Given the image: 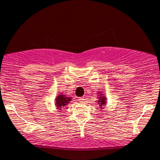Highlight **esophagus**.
Returning a JSON list of instances; mask_svg holds the SVG:
<instances>
[{"label": "esophagus", "instance_id": "esophagus-1", "mask_svg": "<svg viewBox=\"0 0 160 160\" xmlns=\"http://www.w3.org/2000/svg\"><path fill=\"white\" fill-rule=\"evenodd\" d=\"M84 100H85L84 97H80V98H78V101H79L80 102L82 103V102H83V101H84Z\"/></svg>", "mask_w": 160, "mask_h": 160}]
</instances>
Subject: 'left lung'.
<instances>
[{
    "instance_id": "obj_1",
    "label": "left lung",
    "mask_w": 160,
    "mask_h": 160,
    "mask_svg": "<svg viewBox=\"0 0 160 160\" xmlns=\"http://www.w3.org/2000/svg\"><path fill=\"white\" fill-rule=\"evenodd\" d=\"M100 92H98V97H97L98 98V104H99V106L100 107V108H103L102 106H104L106 104V103L107 102H106V98L104 96V94L101 93L100 94L99 93Z\"/></svg>"
}]
</instances>
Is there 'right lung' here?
Instances as JSON below:
<instances>
[{"instance_id":"add662e5","label":"right lung","mask_w":160,"mask_h":160,"mask_svg":"<svg viewBox=\"0 0 160 160\" xmlns=\"http://www.w3.org/2000/svg\"><path fill=\"white\" fill-rule=\"evenodd\" d=\"M72 97H67L66 95H59L56 98V106L58 109V110H62V109L64 107H66V106L70 103Z\"/></svg>"}]
</instances>
